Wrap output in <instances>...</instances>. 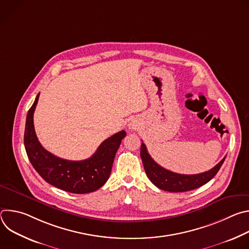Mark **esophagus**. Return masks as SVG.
<instances>
[{
    "label": "esophagus",
    "instance_id": "esophagus-1",
    "mask_svg": "<svg viewBox=\"0 0 249 249\" xmlns=\"http://www.w3.org/2000/svg\"><path fill=\"white\" fill-rule=\"evenodd\" d=\"M137 127H138V124H137L136 122H131V123L129 124V129L135 130V129H137Z\"/></svg>",
    "mask_w": 249,
    "mask_h": 249
}]
</instances>
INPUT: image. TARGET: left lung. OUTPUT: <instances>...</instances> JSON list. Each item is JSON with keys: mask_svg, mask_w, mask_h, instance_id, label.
<instances>
[{"mask_svg": "<svg viewBox=\"0 0 249 249\" xmlns=\"http://www.w3.org/2000/svg\"><path fill=\"white\" fill-rule=\"evenodd\" d=\"M141 159L149 179L160 189L168 192H185L196 189L214 177L223 165L226 157L212 169L199 174H179L158 164L148 153L146 145L142 143Z\"/></svg>", "mask_w": 249, "mask_h": 249, "instance_id": "8db88e82", "label": "left lung"}]
</instances>
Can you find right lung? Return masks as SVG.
<instances>
[{
  "label": "right lung",
  "instance_id": "add662e5",
  "mask_svg": "<svg viewBox=\"0 0 249 249\" xmlns=\"http://www.w3.org/2000/svg\"><path fill=\"white\" fill-rule=\"evenodd\" d=\"M39 94L28 110L24 130V147L32 166L49 184L64 191L86 194L99 189L109 178L116 152L126 136L124 130L104 140L96 152L84 160H68L46 151L36 137L33 113Z\"/></svg>",
  "mask_w": 249,
  "mask_h": 249
}]
</instances>
